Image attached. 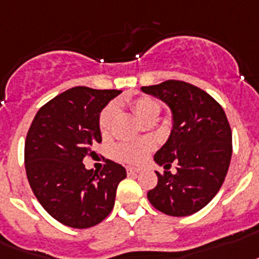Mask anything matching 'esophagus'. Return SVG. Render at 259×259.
Wrapping results in <instances>:
<instances>
[{
    "label": "esophagus",
    "instance_id": "obj_1",
    "mask_svg": "<svg viewBox=\"0 0 259 259\" xmlns=\"http://www.w3.org/2000/svg\"><path fill=\"white\" fill-rule=\"evenodd\" d=\"M127 174H129V176H134V174H137V173H140V169H136V167H127Z\"/></svg>",
    "mask_w": 259,
    "mask_h": 259
}]
</instances>
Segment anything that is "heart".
I'll return each instance as SVG.
<instances>
[{"mask_svg":"<svg viewBox=\"0 0 259 259\" xmlns=\"http://www.w3.org/2000/svg\"><path fill=\"white\" fill-rule=\"evenodd\" d=\"M130 108L140 117L142 121L155 119L161 113V104L151 97H137L129 102ZM117 115V106L115 104H109L104 110L101 111L98 118V129L104 137L109 136L111 132V126ZM153 149V142L149 140L134 141V142H119L111 148V155L117 161L125 163L137 165L146 158L149 151Z\"/></svg>","mask_w":259,"mask_h":259,"instance_id":"1","label":"heart"}]
</instances>
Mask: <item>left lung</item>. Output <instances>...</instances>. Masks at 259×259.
Instances as JSON below:
<instances>
[{"label": "left lung", "mask_w": 259, "mask_h": 259, "mask_svg": "<svg viewBox=\"0 0 259 259\" xmlns=\"http://www.w3.org/2000/svg\"><path fill=\"white\" fill-rule=\"evenodd\" d=\"M141 90L163 101L173 114L169 140L154 155L165 167L158 184L148 191L155 209L173 217L197 213L214 198L224 184L232 159V129L224 109L197 86L177 79ZM173 162L178 171H168Z\"/></svg>", "instance_id": "obj_1"}]
</instances>
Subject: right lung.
I'll return each instance as SVG.
<instances>
[{"mask_svg":"<svg viewBox=\"0 0 259 259\" xmlns=\"http://www.w3.org/2000/svg\"><path fill=\"white\" fill-rule=\"evenodd\" d=\"M121 90L75 86L37 111L25 141L27 181L42 207L61 224L88 229L113 210L117 186L126 177L122 165L106 159L94 171L83 165L102 141L101 110Z\"/></svg>","mask_w":259,"mask_h":259,"instance_id":"add662e5","label":"right lung"}]
</instances>
